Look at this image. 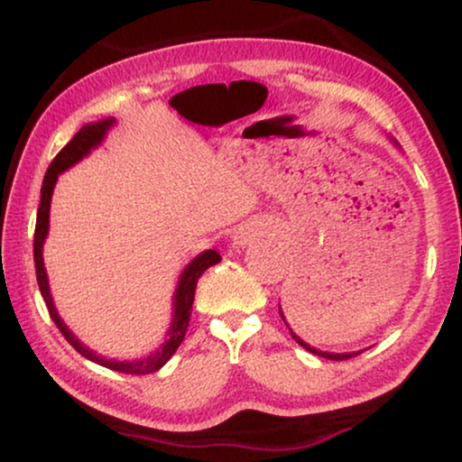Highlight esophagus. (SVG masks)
<instances>
[{
	"label": "esophagus",
	"mask_w": 462,
	"mask_h": 462,
	"mask_svg": "<svg viewBox=\"0 0 462 462\" xmlns=\"http://www.w3.org/2000/svg\"><path fill=\"white\" fill-rule=\"evenodd\" d=\"M250 242V236H248V231H239L237 236H236V244L237 245H245Z\"/></svg>",
	"instance_id": "1"
}]
</instances>
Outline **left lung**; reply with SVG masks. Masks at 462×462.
Returning a JSON list of instances; mask_svg holds the SVG:
<instances>
[{
	"instance_id": "1",
	"label": "left lung",
	"mask_w": 462,
	"mask_h": 462,
	"mask_svg": "<svg viewBox=\"0 0 462 462\" xmlns=\"http://www.w3.org/2000/svg\"><path fill=\"white\" fill-rule=\"evenodd\" d=\"M280 315H282V319L286 321V318H283V313H282V309H280ZM286 326H288V321H286ZM292 332V330H290ZM292 337H294V340L296 343H299L302 349H307V351H311V353H315V356H319V357H326V359H334V362H343V359H351V357H356V356H359V353L362 351H356V353H328V351H319V349H315V346H311V345H307L305 340H300L299 337H296V334L292 332Z\"/></svg>"
}]
</instances>
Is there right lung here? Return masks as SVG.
I'll return each instance as SVG.
<instances>
[{
    "mask_svg": "<svg viewBox=\"0 0 462 462\" xmlns=\"http://www.w3.org/2000/svg\"><path fill=\"white\" fill-rule=\"evenodd\" d=\"M116 124V119H103V122H94V124H86L78 134H75L71 141H69L65 147L60 149V153L54 157L52 163H50L46 176H43V185H42V199H40V208H37V223H35V239H33V258H35V273H37V283H40V292L46 300V307L50 311V318L56 324V328L62 332V337L67 338V343H71V346L78 353H81L86 359L90 362L105 365V368L116 370V372H124V374H151V372H157L163 364L168 362L170 357L174 356L176 349H179L182 338H185L187 328H189V319H191V307H193V296H195V288H198V280L201 273L212 264L220 263V254L217 250H206L201 252L199 256H195L191 263L187 264L185 271H182L179 286H176L174 292V315L172 321H170V330H168V340L163 343L160 349L155 353H151L149 357H141V359H132V362H117V359H106L98 353H94L90 346H86L81 340L75 337V334L69 330L65 321L60 319L59 311H56L52 294H50V286H48V273L46 267H43V256H42V248L43 242H46L48 236V226H50V201H52V191L56 180H59V174L65 172L71 166H75L81 157H86L94 147H98L103 143V138L106 132H109L111 125Z\"/></svg>",
    "mask_w": 462,
    "mask_h": 462,
    "instance_id": "1",
    "label": "right lung"
}]
</instances>
